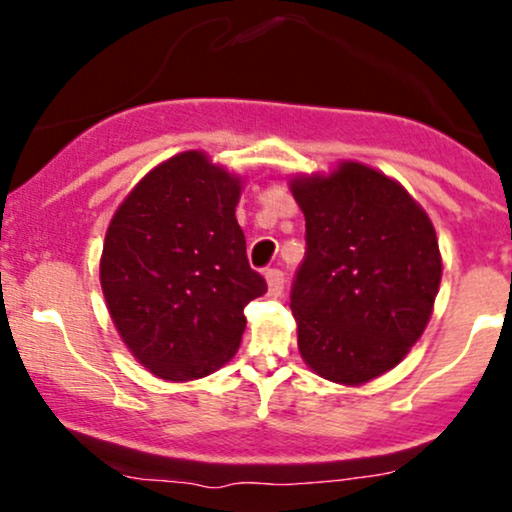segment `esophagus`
<instances>
[{"instance_id": "esophagus-1", "label": "esophagus", "mask_w": 512, "mask_h": 512, "mask_svg": "<svg viewBox=\"0 0 512 512\" xmlns=\"http://www.w3.org/2000/svg\"><path fill=\"white\" fill-rule=\"evenodd\" d=\"M264 276H267L269 293H272V296H279V293L284 291V284H286L284 272H281V269H267V272H264Z\"/></svg>"}]
</instances>
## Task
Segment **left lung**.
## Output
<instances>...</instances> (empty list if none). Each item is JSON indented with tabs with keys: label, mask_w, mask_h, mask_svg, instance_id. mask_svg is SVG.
<instances>
[{
	"label": "left lung",
	"mask_w": 512,
	"mask_h": 512,
	"mask_svg": "<svg viewBox=\"0 0 512 512\" xmlns=\"http://www.w3.org/2000/svg\"><path fill=\"white\" fill-rule=\"evenodd\" d=\"M305 257L291 289L298 351L320 378L363 385L395 368L426 330L443 260L414 197L356 161L296 175Z\"/></svg>",
	"instance_id": "1"
}]
</instances>
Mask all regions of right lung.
Returning <instances> with one entry per match:
<instances>
[{"label":"right lung","instance_id":"1","mask_svg":"<svg viewBox=\"0 0 512 512\" xmlns=\"http://www.w3.org/2000/svg\"><path fill=\"white\" fill-rule=\"evenodd\" d=\"M240 178L202 151L144 175L105 233L101 286L132 356L163 380H197L238 351L245 305L267 284L245 255Z\"/></svg>","mask_w":512,"mask_h":512}]
</instances>
